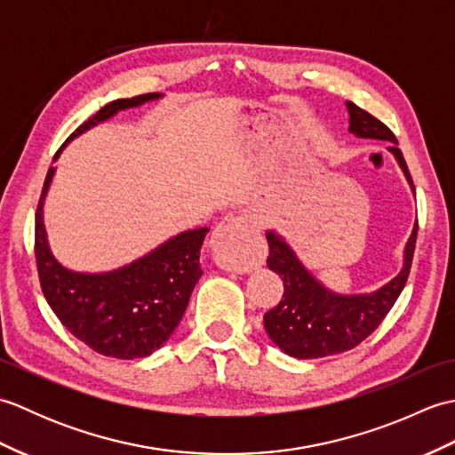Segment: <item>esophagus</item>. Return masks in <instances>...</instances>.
<instances>
[{
    "label": "esophagus",
    "instance_id": "esophagus-1",
    "mask_svg": "<svg viewBox=\"0 0 455 455\" xmlns=\"http://www.w3.org/2000/svg\"><path fill=\"white\" fill-rule=\"evenodd\" d=\"M256 235V227L248 215H227L211 235V248L217 254L222 267L233 272H246L254 262L250 243Z\"/></svg>",
    "mask_w": 455,
    "mask_h": 455
}]
</instances>
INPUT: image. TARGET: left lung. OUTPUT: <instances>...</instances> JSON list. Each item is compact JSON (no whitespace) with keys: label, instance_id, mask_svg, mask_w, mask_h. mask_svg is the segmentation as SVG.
Masks as SVG:
<instances>
[{"label":"left lung","instance_id":"obj_1","mask_svg":"<svg viewBox=\"0 0 455 455\" xmlns=\"http://www.w3.org/2000/svg\"><path fill=\"white\" fill-rule=\"evenodd\" d=\"M346 108L350 113V132L355 137L397 144L391 129L385 127L373 115L360 109L352 101H346ZM395 144L389 147V152L399 162L414 191L407 162ZM417 230L419 222L414 225L409 243L404 246L401 272L381 289L363 295H340L326 289L301 264L291 246L274 230H267V267L283 279L282 301L264 315L267 336L285 354L299 357V360L334 355L352 350L363 342L381 324L385 315L391 311V307L401 295L404 283H407L414 244H417Z\"/></svg>","mask_w":455,"mask_h":455}]
</instances>
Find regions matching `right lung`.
I'll return each mask as SVG.
<instances>
[{"label": "right lung", "instance_id": "add662e5", "mask_svg": "<svg viewBox=\"0 0 455 455\" xmlns=\"http://www.w3.org/2000/svg\"><path fill=\"white\" fill-rule=\"evenodd\" d=\"M160 98L162 93H144L108 103L80 124L62 148L119 111ZM62 148L54 154V160ZM54 172L51 168L46 173L35 215V256L48 305L68 332L93 352L119 360L150 355L168 340L186 313L193 287L203 274L199 252L209 228L180 233L147 256L113 272H72L54 258L43 222L44 197Z\"/></svg>", "mask_w": 455, "mask_h": 455}]
</instances>
